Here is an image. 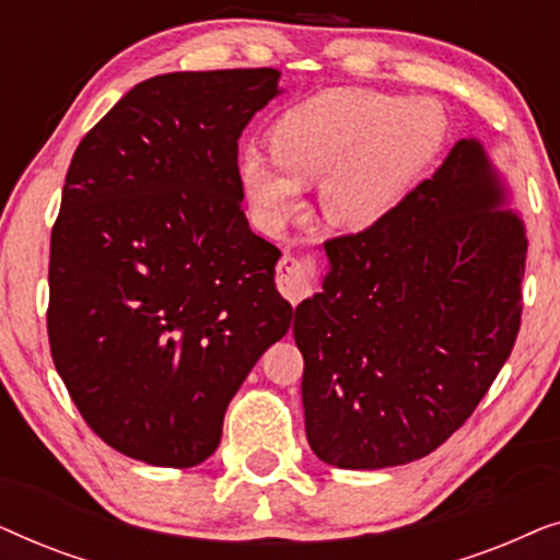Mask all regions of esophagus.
<instances>
[{
    "mask_svg": "<svg viewBox=\"0 0 560 560\" xmlns=\"http://www.w3.org/2000/svg\"><path fill=\"white\" fill-rule=\"evenodd\" d=\"M278 288L290 303L298 305L316 288V262L311 257L285 255L278 265Z\"/></svg>",
    "mask_w": 560,
    "mask_h": 560,
    "instance_id": "obj_1",
    "label": "esophagus"
}]
</instances>
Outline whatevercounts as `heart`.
Returning a JSON list of instances; mask_svg holds the SVG:
<instances>
[{
  "label": "heart",
  "instance_id": "heart-1",
  "mask_svg": "<svg viewBox=\"0 0 560 560\" xmlns=\"http://www.w3.org/2000/svg\"><path fill=\"white\" fill-rule=\"evenodd\" d=\"M446 135L431 98L334 89L293 106L270 129V152L244 148L240 178L265 221L301 206V183L324 178L320 203L336 226L385 219L420 178Z\"/></svg>",
  "mask_w": 560,
  "mask_h": 560
}]
</instances>
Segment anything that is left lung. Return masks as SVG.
Listing matches in <instances>:
<instances>
[{
    "label": "left lung",
    "mask_w": 560,
    "mask_h": 560,
    "mask_svg": "<svg viewBox=\"0 0 560 560\" xmlns=\"http://www.w3.org/2000/svg\"><path fill=\"white\" fill-rule=\"evenodd\" d=\"M477 140L385 219L324 244V290L295 308L305 435L320 462L423 458L471 416L523 316V219Z\"/></svg>",
    "instance_id": "left-lung-1"
}]
</instances>
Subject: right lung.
<instances>
[{
    "instance_id": "obj_1",
    "label": "right lung",
    "mask_w": 560,
    "mask_h": 560,
    "mask_svg": "<svg viewBox=\"0 0 560 560\" xmlns=\"http://www.w3.org/2000/svg\"><path fill=\"white\" fill-rule=\"evenodd\" d=\"M278 81L275 68L155 75L73 152L50 236V354L91 431L137 462H206L293 320L236 163Z\"/></svg>"
}]
</instances>
